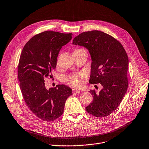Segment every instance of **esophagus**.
Wrapping results in <instances>:
<instances>
[{
	"label": "esophagus",
	"mask_w": 149,
	"mask_h": 149,
	"mask_svg": "<svg viewBox=\"0 0 149 149\" xmlns=\"http://www.w3.org/2000/svg\"><path fill=\"white\" fill-rule=\"evenodd\" d=\"M72 92L74 93H79V92H80V91L77 89H73L72 90Z\"/></svg>",
	"instance_id": "esophagus-1"
}]
</instances>
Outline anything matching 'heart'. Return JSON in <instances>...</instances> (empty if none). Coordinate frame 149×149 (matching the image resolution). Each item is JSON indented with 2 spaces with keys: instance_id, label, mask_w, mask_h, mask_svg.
Here are the masks:
<instances>
[{
  "instance_id": "b5f03b06",
  "label": "heart",
  "mask_w": 149,
  "mask_h": 149,
  "mask_svg": "<svg viewBox=\"0 0 149 149\" xmlns=\"http://www.w3.org/2000/svg\"><path fill=\"white\" fill-rule=\"evenodd\" d=\"M86 74L84 72H75L67 77L65 81L74 86H79L82 84V80L86 78Z\"/></svg>"
}]
</instances>
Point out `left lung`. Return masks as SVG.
<instances>
[{
    "label": "left lung",
    "instance_id": "left-lung-1",
    "mask_svg": "<svg viewBox=\"0 0 149 149\" xmlns=\"http://www.w3.org/2000/svg\"><path fill=\"white\" fill-rule=\"evenodd\" d=\"M73 44L86 47L92 58L89 83L100 84L102 89L98 93L89 92L93 101L85 108L89 114L106 117L119 107L127 91L129 82V60L122 44L115 38L103 31L83 32L75 37Z\"/></svg>",
    "mask_w": 149,
    "mask_h": 149
}]
</instances>
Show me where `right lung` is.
Wrapping results in <instances>:
<instances>
[{"label":"right lung","instance_id":"right-lung-1","mask_svg":"<svg viewBox=\"0 0 149 149\" xmlns=\"http://www.w3.org/2000/svg\"><path fill=\"white\" fill-rule=\"evenodd\" d=\"M72 33L45 31L37 34L24 46L18 65V79L24 100L32 113L43 121H53L64 112L70 88L57 85L48 90L44 79L52 77L61 47L72 38Z\"/></svg>","mask_w":149,"mask_h":149}]
</instances>
